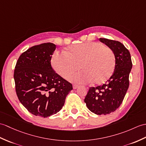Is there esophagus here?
<instances>
[{"mask_svg": "<svg viewBox=\"0 0 146 146\" xmlns=\"http://www.w3.org/2000/svg\"><path fill=\"white\" fill-rule=\"evenodd\" d=\"M79 87H80V86L76 85V84H73V89H74V90L78 88Z\"/></svg>", "mask_w": 146, "mask_h": 146, "instance_id": "1", "label": "esophagus"}]
</instances>
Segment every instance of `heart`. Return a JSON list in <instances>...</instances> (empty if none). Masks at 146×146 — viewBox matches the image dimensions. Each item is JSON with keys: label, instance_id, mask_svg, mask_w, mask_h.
Instances as JSON below:
<instances>
[{"label": "heart", "instance_id": "obj_1", "mask_svg": "<svg viewBox=\"0 0 146 146\" xmlns=\"http://www.w3.org/2000/svg\"><path fill=\"white\" fill-rule=\"evenodd\" d=\"M51 63L53 70L60 76L66 79L78 68L81 70L70 77L76 83L100 84L113 74L116 59L112 50L98 42L76 44L69 47L65 53L56 52Z\"/></svg>", "mask_w": 146, "mask_h": 146}]
</instances>
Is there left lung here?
I'll list each match as a JSON object with an SVG mask.
<instances>
[{
	"instance_id": "1",
	"label": "left lung",
	"mask_w": 146,
	"mask_h": 146,
	"mask_svg": "<svg viewBox=\"0 0 146 146\" xmlns=\"http://www.w3.org/2000/svg\"><path fill=\"white\" fill-rule=\"evenodd\" d=\"M113 51L116 59L114 72L106 83L91 87L84 98V103L92 113L108 114L120 106L129 88V76L133 66L129 50L121 42L100 38Z\"/></svg>"
}]
</instances>
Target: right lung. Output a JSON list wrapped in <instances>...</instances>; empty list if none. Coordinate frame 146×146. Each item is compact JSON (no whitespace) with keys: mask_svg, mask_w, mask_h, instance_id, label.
<instances>
[{"mask_svg":"<svg viewBox=\"0 0 146 146\" xmlns=\"http://www.w3.org/2000/svg\"><path fill=\"white\" fill-rule=\"evenodd\" d=\"M56 45L45 43L33 46L20 56L14 70L17 95L23 106L35 116L47 117L59 112L72 84L55 72L51 59Z\"/></svg>","mask_w":146,"mask_h":146,"instance_id":"add662e5","label":"right lung"}]
</instances>
